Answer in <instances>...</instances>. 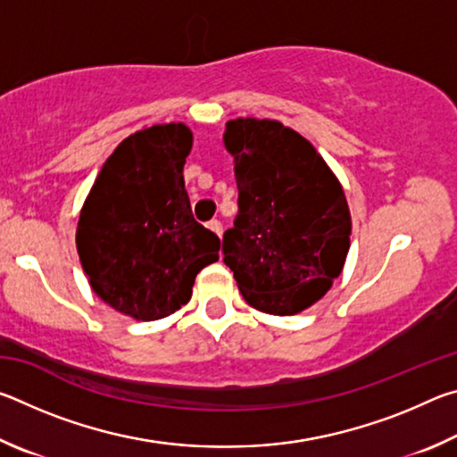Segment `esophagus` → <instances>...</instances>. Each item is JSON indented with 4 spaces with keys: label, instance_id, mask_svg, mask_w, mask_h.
Wrapping results in <instances>:
<instances>
[{
    "label": "esophagus",
    "instance_id": "1",
    "mask_svg": "<svg viewBox=\"0 0 457 457\" xmlns=\"http://www.w3.org/2000/svg\"><path fill=\"white\" fill-rule=\"evenodd\" d=\"M207 228H210L215 236H221V223L218 220H212L210 223H207Z\"/></svg>",
    "mask_w": 457,
    "mask_h": 457
}]
</instances>
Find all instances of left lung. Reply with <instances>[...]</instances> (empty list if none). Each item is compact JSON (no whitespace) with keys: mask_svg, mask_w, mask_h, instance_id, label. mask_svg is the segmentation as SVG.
Returning a JSON list of instances; mask_svg holds the SVG:
<instances>
[{"mask_svg":"<svg viewBox=\"0 0 457 457\" xmlns=\"http://www.w3.org/2000/svg\"><path fill=\"white\" fill-rule=\"evenodd\" d=\"M237 218L223 234V262L247 304L292 316L330 290L351 247L343 185L320 153L270 119L228 120Z\"/></svg>","mask_w":457,"mask_h":457,"instance_id":"obj_1","label":"left lung"}]
</instances>
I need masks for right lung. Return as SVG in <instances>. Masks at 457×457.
<instances>
[{
  "label": "right lung",
  "mask_w": 457,
  "mask_h": 457,
  "mask_svg": "<svg viewBox=\"0 0 457 457\" xmlns=\"http://www.w3.org/2000/svg\"><path fill=\"white\" fill-rule=\"evenodd\" d=\"M193 133L183 122L127 137L84 201L76 250L90 288L135 320L189 303L195 276L218 262L220 237L195 221L183 167Z\"/></svg>",
  "instance_id": "add662e5"
}]
</instances>
